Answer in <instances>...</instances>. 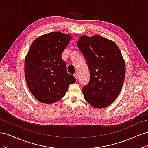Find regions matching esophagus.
<instances>
[{"label":"esophagus","instance_id":"esophagus-1","mask_svg":"<svg viewBox=\"0 0 148 148\" xmlns=\"http://www.w3.org/2000/svg\"><path fill=\"white\" fill-rule=\"evenodd\" d=\"M74 77H75V79H78V74L77 73H75L74 74Z\"/></svg>","mask_w":148,"mask_h":148}]
</instances>
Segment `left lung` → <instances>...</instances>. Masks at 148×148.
Here are the masks:
<instances>
[{"mask_svg":"<svg viewBox=\"0 0 148 148\" xmlns=\"http://www.w3.org/2000/svg\"><path fill=\"white\" fill-rule=\"evenodd\" d=\"M77 44L90 71L89 82L82 89L84 99L95 108H105L116 99L123 86L125 63L122 53L114 41L97 34L81 36Z\"/></svg>","mask_w":148,"mask_h":148,"instance_id":"obj_1","label":"left lung"}]
</instances>
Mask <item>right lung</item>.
<instances>
[{
    "label": "right lung",
    "mask_w": 148,
    "mask_h": 148,
    "mask_svg": "<svg viewBox=\"0 0 148 148\" xmlns=\"http://www.w3.org/2000/svg\"><path fill=\"white\" fill-rule=\"evenodd\" d=\"M72 38L62 32L40 36L32 42L25 59L26 82L39 102L53 104L63 97L75 78L67 73L62 53Z\"/></svg>",
    "instance_id": "right-lung-1"
}]
</instances>
